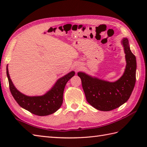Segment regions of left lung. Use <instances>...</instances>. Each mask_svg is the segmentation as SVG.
Instances as JSON below:
<instances>
[{
  "mask_svg": "<svg viewBox=\"0 0 147 147\" xmlns=\"http://www.w3.org/2000/svg\"><path fill=\"white\" fill-rule=\"evenodd\" d=\"M122 44L126 54V66L123 75L116 82H107L82 72L78 73L87 102L99 111H110L120 107L127 101L135 87L136 57L131 51L127 38H124Z\"/></svg>",
  "mask_w": 147,
  "mask_h": 147,
  "instance_id": "8db88e82",
  "label": "left lung"
}]
</instances>
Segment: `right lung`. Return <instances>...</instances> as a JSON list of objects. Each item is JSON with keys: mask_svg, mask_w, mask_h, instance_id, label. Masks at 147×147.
Instances as JSON below:
<instances>
[{"mask_svg": "<svg viewBox=\"0 0 147 147\" xmlns=\"http://www.w3.org/2000/svg\"><path fill=\"white\" fill-rule=\"evenodd\" d=\"M6 71L9 89L15 100L22 108L40 116L52 114L61 107L63 102V93L65 86L68 81L75 74L74 71H71L66 75L59 78L51 90L45 95L29 96L23 94L16 88L10 79L7 67Z\"/></svg>", "mask_w": 147, "mask_h": 147, "instance_id": "1", "label": "right lung"}]
</instances>
